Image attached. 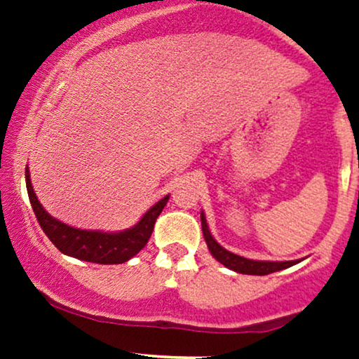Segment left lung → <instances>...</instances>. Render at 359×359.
<instances>
[{
	"label": "left lung",
	"mask_w": 359,
	"mask_h": 359,
	"mask_svg": "<svg viewBox=\"0 0 359 359\" xmlns=\"http://www.w3.org/2000/svg\"><path fill=\"white\" fill-rule=\"evenodd\" d=\"M201 226H203V234L204 240L208 243V248L211 251V255L221 265H224L226 269L236 271V273H245V275H269L273 273V271L285 270L288 266L297 265L300 259H290V262H263V259H250L245 257H240V255L233 253V251L222 248V246L214 240V236L209 231L208 221H205L204 211H201Z\"/></svg>",
	"instance_id": "8db88e82"
}]
</instances>
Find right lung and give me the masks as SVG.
<instances>
[{
  "mask_svg": "<svg viewBox=\"0 0 359 359\" xmlns=\"http://www.w3.org/2000/svg\"><path fill=\"white\" fill-rule=\"evenodd\" d=\"M25 180L30 197L32 209L42 226L48 240L67 257L82 259V262L100 263V265H118L131 259L140 253L150 240L156 217L165 208L168 197L165 196L151 205L131 228L123 231H100V229H81L65 224L45 211L34 191L28 165L25 168Z\"/></svg>",
  "mask_w": 359,
  "mask_h": 359,
  "instance_id": "obj_1",
  "label": "right lung"
}]
</instances>
